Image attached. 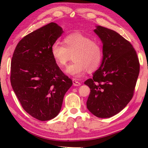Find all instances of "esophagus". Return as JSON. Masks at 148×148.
<instances>
[{
	"instance_id": "esophagus-1",
	"label": "esophagus",
	"mask_w": 148,
	"mask_h": 148,
	"mask_svg": "<svg viewBox=\"0 0 148 148\" xmlns=\"http://www.w3.org/2000/svg\"><path fill=\"white\" fill-rule=\"evenodd\" d=\"M72 82H73V85L74 86H79L80 85H81V84H80V82H77L76 79H72Z\"/></svg>"
}]
</instances>
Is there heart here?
I'll return each mask as SVG.
<instances>
[{"instance_id": "heart-1", "label": "heart", "mask_w": 148, "mask_h": 148, "mask_svg": "<svg viewBox=\"0 0 148 148\" xmlns=\"http://www.w3.org/2000/svg\"><path fill=\"white\" fill-rule=\"evenodd\" d=\"M62 46L58 42L51 45L50 51L56 64L63 68L72 56L74 62L66 69V73L76 78L82 77L87 71L91 72L99 68L102 61V51L98 42L79 32L72 33L62 40Z\"/></svg>"}]
</instances>
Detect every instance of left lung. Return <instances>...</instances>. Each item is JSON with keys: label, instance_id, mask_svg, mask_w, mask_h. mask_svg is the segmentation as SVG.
Instances as JSON below:
<instances>
[{"label": "left lung", "instance_id": "8db88e82", "mask_svg": "<svg viewBox=\"0 0 148 148\" xmlns=\"http://www.w3.org/2000/svg\"><path fill=\"white\" fill-rule=\"evenodd\" d=\"M94 32L103 44V59L92 78L84 82L91 89L87 108L95 116L108 118L132 99L140 63L132 44L117 32L101 26H97Z\"/></svg>", "mask_w": 148, "mask_h": 148}]
</instances>
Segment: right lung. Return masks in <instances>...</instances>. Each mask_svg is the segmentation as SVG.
<instances>
[{
  "label": "right lung",
  "instance_id": "right-lung-1",
  "mask_svg": "<svg viewBox=\"0 0 148 148\" xmlns=\"http://www.w3.org/2000/svg\"><path fill=\"white\" fill-rule=\"evenodd\" d=\"M63 32L50 23L23 37L14 50L10 82L23 108L40 121L56 117L72 81L56 64L50 48Z\"/></svg>",
  "mask_w": 148,
  "mask_h": 148
}]
</instances>
